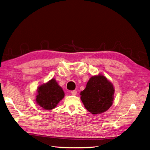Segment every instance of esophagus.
<instances>
[{"label":"esophagus","mask_w":150,"mask_h":150,"mask_svg":"<svg viewBox=\"0 0 150 150\" xmlns=\"http://www.w3.org/2000/svg\"><path fill=\"white\" fill-rule=\"evenodd\" d=\"M71 93L73 96H76V94H77V91H72L71 92Z\"/></svg>","instance_id":"1"}]
</instances>
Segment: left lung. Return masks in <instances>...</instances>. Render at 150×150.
<instances>
[{
	"label": "left lung",
	"mask_w": 150,
	"mask_h": 150,
	"mask_svg": "<svg viewBox=\"0 0 150 150\" xmlns=\"http://www.w3.org/2000/svg\"><path fill=\"white\" fill-rule=\"evenodd\" d=\"M114 86L102 74L88 79L85 88L81 92V100L91 114H100L107 111L114 101Z\"/></svg>",
	"instance_id": "1"
}]
</instances>
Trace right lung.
Listing matches in <instances>:
<instances>
[{
	"label": "right lung",
	"mask_w": 150,
	"mask_h": 150,
	"mask_svg": "<svg viewBox=\"0 0 150 150\" xmlns=\"http://www.w3.org/2000/svg\"><path fill=\"white\" fill-rule=\"evenodd\" d=\"M36 92V103L47 110L54 108L65 96L62 88L54 78L38 86Z\"/></svg>",
	"instance_id": "add662e5"
}]
</instances>
